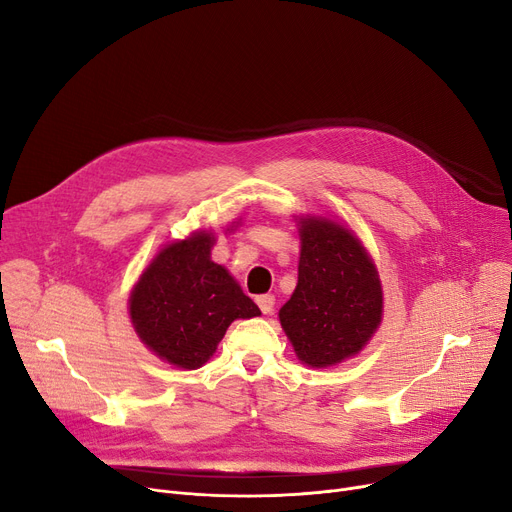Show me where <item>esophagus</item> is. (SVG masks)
Segmentation results:
<instances>
[{
  "label": "esophagus",
  "mask_w": 512,
  "mask_h": 512,
  "mask_svg": "<svg viewBox=\"0 0 512 512\" xmlns=\"http://www.w3.org/2000/svg\"><path fill=\"white\" fill-rule=\"evenodd\" d=\"M257 305L261 309V313H272L274 311V305H276V299L274 294H261V297H257Z\"/></svg>",
  "instance_id": "obj_1"
}]
</instances>
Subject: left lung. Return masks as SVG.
Segmentation results:
<instances>
[{"mask_svg": "<svg viewBox=\"0 0 512 512\" xmlns=\"http://www.w3.org/2000/svg\"><path fill=\"white\" fill-rule=\"evenodd\" d=\"M299 282L280 309L297 357L330 367L357 355L384 313L382 282L361 240L319 215L299 220Z\"/></svg>", "mask_w": 512, "mask_h": 512, "instance_id": "obj_1", "label": "left lung"}]
</instances>
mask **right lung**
I'll use <instances>...</instances> for the list:
<instances>
[{
	"label": "right lung",
	"instance_id": "right-lung-1",
	"mask_svg": "<svg viewBox=\"0 0 512 512\" xmlns=\"http://www.w3.org/2000/svg\"><path fill=\"white\" fill-rule=\"evenodd\" d=\"M215 236L195 232L161 249L134 284L128 313L141 342L180 369L205 365L234 319L261 315L226 267L211 261Z\"/></svg>",
	"mask_w": 512,
	"mask_h": 512
}]
</instances>
